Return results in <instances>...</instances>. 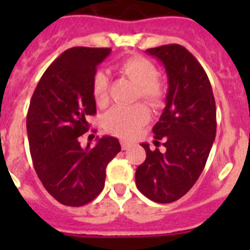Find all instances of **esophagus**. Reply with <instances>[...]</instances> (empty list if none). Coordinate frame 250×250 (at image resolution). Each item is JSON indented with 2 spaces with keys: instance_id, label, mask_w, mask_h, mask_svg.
<instances>
[{
  "instance_id": "1",
  "label": "esophagus",
  "mask_w": 250,
  "mask_h": 250,
  "mask_svg": "<svg viewBox=\"0 0 250 250\" xmlns=\"http://www.w3.org/2000/svg\"><path fill=\"white\" fill-rule=\"evenodd\" d=\"M121 145L123 150H127L128 148H131V143H128V141H125V140H122Z\"/></svg>"
}]
</instances>
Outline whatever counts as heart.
Masks as SVG:
<instances>
[{
    "label": "heart",
    "instance_id": "b5f03b06",
    "mask_svg": "<svg viewBox=\"0 0 250 250\" xmlns=\"http://www.w3.org/2000/svg\"><path fill=\"white\" fill-rule=\"evenodd\" d=\"M119 71L137 84V96L153 106L160 105L165 96L164 84L157 79V68L143 57H131L119 64ZM109 79L104 71H97L92 79V94L98 106L107 102ZM150 118L149 110L141 104L115 106L105 115L104 127L107 132L121 137H132L146 125Z\"/></svg>",
    "mask_w": 250,
    "mask_h": 250
}]
</instances>
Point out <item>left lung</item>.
<instances>
[{
	"label": "left lung",
	"instance_id": "8db88e82",
	"mask_svg": "<svg viewBox=\"0 0 250 250\" xmlns=\"http://www.w3.org/2000/svg\"><path fill=\"white\" fill-rule=\"evenodd\" d=\"M162 62L168 89L164 113L153 127L154 139L166 148L146 152L137 167V189L160 204L174 202L194 186L205 167L217 133V109L213 89L198 61L178 44L146 49Z\"/></svg>",
	"mask_w": 250,
	"mask_h": 250
}]
</instances>
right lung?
Instances as JSON below:
<instances>
[{"label": "right lung", "instance_id": "right-lung-1", "mask_svg": "<svg viewBox=\"0 0 250 250\" xmlns=\"http://www.w3.org/2000/svg\"><path fill=\"white\" fill-rule=\"evenodd\" d=\"M109 48L67 49L41 76L29 102L27 133L33 167L45 189L66 206H83L101 193L106 166L121 144L115 137H97L83 148L80 136L96 114L92 79L107 58Z\"/></svg>", "mask_w": 250, "mask_h": 250}]
</instances>
